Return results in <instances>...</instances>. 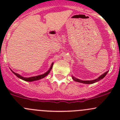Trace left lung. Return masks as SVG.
Wrapping results in <instances>:
<instances>
[{
	"label": "left lung",
	"mask_w": 120,
	"mask_h": 120,
	"mask_svg": "<svg viewBox=\"0 0 120 120\" xmlns=\"http://www.w3.org/2000/svg\"><path fill=\"white\" fill-rule=\"evenodd\" d=\"M107 72H108V71H106V72H105V73L103 74L102 75H101L100 77H99L98 78H96V79H94V80H90V81L81 80V79H78V78H75V77H73V76H72V79H73V80H74L75 81H76V82H78L85 83V84H92V83H95V82H98V81H99L100 80H101V79H102L106 75V74H107Z\"/></svg>",
	"instance_id": "8db88e82"
}]
</instances>
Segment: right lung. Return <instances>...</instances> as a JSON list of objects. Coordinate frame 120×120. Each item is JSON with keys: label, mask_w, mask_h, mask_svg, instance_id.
<instances>
[{"label": "right lung", "mask_w": 120, "mask_h": 120, "mask_svg": "<svg viewBox=\"0 0 120 120\" xmlns=\"http://www.w3.org/2000/svg\"><path fill=\"white\" fill-rule=\"evenodd\" d=\"M53 63H52V64L51 66H50V68L48 70V71H46V72H45V73L43 74H41V75H37V76H34V77H22V76L20 75V74H19L16 73V72H14V71H13V70H11V69L10 68L11 71H12V72H13V74H14L15 75H16L17 77H18V78H20V79H22V80L25 81H28V82H32V81H37V80H39V79H42V78H45V77H46V76L48 75V74H49V72H50V71H51L52 68V67H53Z\"/></svg>", "instance_id": "right-lung-1"}]
</instances>
